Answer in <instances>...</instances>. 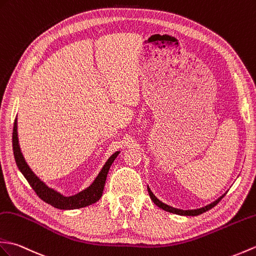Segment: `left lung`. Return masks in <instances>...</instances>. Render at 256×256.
<instances>
[{"mask_svg":"<svg viewBox=\"0 0 256 256\" xmlns=\"http://www.w3.org/2000/svg\"><path fill=\"white\" fill-rule=\"evenodd\" d=\"M148 193H150V198H152V200L154 202V204H156L159 208H162V210H166V212H172V214H176V215H181V216H198V215H200V214H203V212H207V210H212L214 206H216L219 202H220V200L224 198V195H222V198H219L217 200H215L214 202V203H212V204H210V205H207V206H205V207H202V208H200V210H178V208H174V207H171V206H169V205H167V204H164L162 202H160L155 195L152 194V192L150 191V188H148Z\"/></svg>","mask_w":256,"mask_h":256,"instance_id":"1","label":"left lung"}]
</instances>
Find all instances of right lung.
<instances>
[{
    "mask_svg": "<svg viewBox=\"0 0 256 256\" xmlns=\"http://www.w3.org/2000/svg\"><path fill=\"white\" fill-rule=\"evenodd\" d=\"M13 152L17 167L20 170L22 176L26 178L28 183L30 184V186L32 188L36 194H37L44 202H46V203L50 204L51 206L58 210L82 208V207H86L98 202L104 192L108 171L111 167L112 162H114V159L118 155V152H116L108 159V162L104 166L102 170L100 171V174L96 178V180H94L92 186L86 188L85 191H82L74 196H70V198H65V196L61 195L60 193L56 192L54 190L48 188L42 181H40L38 179V176L34 174L30 168L28 167V164H26L25 159H24L22 155L20 148L18 145V138H17V118H15L13 128Z\"/></svg>",
    "mask_w": 256,
    "mask_h": 256,
    "instance_id": "right-lung-1",
    "label": "right lung"
}]
</instances>
